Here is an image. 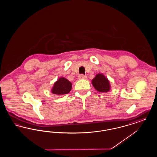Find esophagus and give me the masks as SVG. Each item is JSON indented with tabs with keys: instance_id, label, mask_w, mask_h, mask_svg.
Wrapping results in <instances>:
<instances>
[{
	"instance_id": "esophagus-1",
	"label": "esophagus",
	"mask_w": 157,
	"mask_h": 157,
	"mask_svg": "<svg viewBox=\"0 0 157 157\" xmlns=\"http://www.w3.org/2000/svg\"><path fill=\"white\" fill-rule=\"evenodd\" d=\"M86 78H87V76L86 75L81 74V75H79V79H86Z\"/></svg>"
}]
</instances>
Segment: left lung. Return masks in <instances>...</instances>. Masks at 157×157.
Returning <instances> with one entry per match:
<instances>
[{
    "label": "left lung",
    "mask_w": 157,
    "mask_h": 157,
    "mask_svg": "<svg viewBox=\"0 0 157 157\" xmlns=\"http://www.w3.org/2000/svg\"><path fill=\"white\" fill-rule=\"evenodd\" d=\"M92 83L94 88L101 92H106L111 89L109 80L102 74H97L92 79Z\"/></svg>",
    "instance_id": "8db88e82"
}]
</instances>
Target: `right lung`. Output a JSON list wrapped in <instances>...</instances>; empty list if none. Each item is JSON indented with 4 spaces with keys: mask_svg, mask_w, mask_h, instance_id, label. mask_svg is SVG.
<instances>
[{
    "mask_svg": "<svg viewBox=\"0 0 157 157\" xmlns=\"http://www.w3.org/2000/svg\"><path fill=\"white\" fill-rule=\"evenodd\" d=\"M72 89V83L65 78H60L55 82L52 92L56 95H65L68 94Z\"/></svg>",
    "mask_w": 157,
    "mask_h": 157,
    "instance_id": "add662e5",
    "label": "right lung"
}]
</instances>
